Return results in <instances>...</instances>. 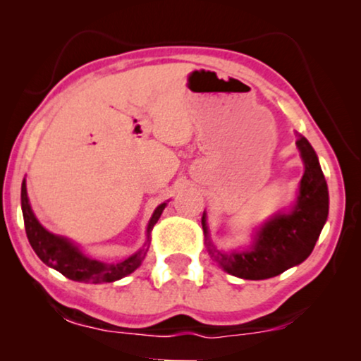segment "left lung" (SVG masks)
<instances>
[{
	"mask_svg": "<svg viewBox=\"0 0 361 361\" xmlns=\"http://www.w3.org/2000/svg\"><path fill=\"white\" fill-rule=\"evenodd\" d=\"M304 176L300 179L298 200L289 214H278L261 226L251 248L245 251L216 250L209 241L207 215H202V228L214 261L228 274L241 279L274 278L286 269L307 259L312 253L329 215V189L314 147L302 135H298Z\"/></svg>",
	"mask_w": 361,
	"mask_h": 361,
	"instance_id": "8db88e82",
	"label": "left lung"
}]
</instances>
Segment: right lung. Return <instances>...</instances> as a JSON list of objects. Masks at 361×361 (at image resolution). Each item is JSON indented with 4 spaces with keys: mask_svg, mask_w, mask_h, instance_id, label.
<instances>
[{
    "mask_svg": "<svg viewBox=\"0 0 361 361\" xmlns=\"http://www.w3.org/2000/svg\"><path fill=\"white\" fill-rule=\"evenodd\" d=\"M21 207H23V216H24V226H26V235L29 243H31L32 250L41 258L42 263L51 266L59 273L66 276V278L72 281H78V283H113L125 276L131 274L133 271L137 269L145 259L147 248L137 251L130 258L116 264H106L102 261L90 259L77 248L75 245L71 243L63 236H57L47 231L44 226L39 224L36 215L29 205L27 190H26V179L23 180L21 185ZM166 204H161L152 214L149 225H147V240L146 245H149V235L152 226L157 224L159 216L164 210Z\"/></svg>",
    "mask_w": 361,
    "mask_h": 361,
    "instance_id": "add662e5",
    "label": "right lung"
}]
</instances>
